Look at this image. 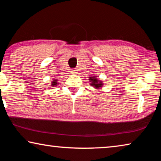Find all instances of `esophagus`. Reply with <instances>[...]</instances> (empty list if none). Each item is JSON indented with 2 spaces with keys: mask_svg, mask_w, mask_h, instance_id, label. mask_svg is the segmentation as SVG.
<instances>
[{
  "mask_svg": "<svg viewBox=\"0 0 161 161\" xmlns=\"http://www.w3.org/2000/svg\"><path fill=\"white\" fill-rule=\"evenodd\" d=\"M72 73L73 75H77V69H72Z\"/></svg>",
  "mask_w": 161,
  "mask_h": 161,
  "instance_id": "esophagus-1",
  "label": "esophagus"
}]
</instances>
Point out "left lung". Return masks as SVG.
<instances>
[{"mask_svg":"<svg viewBox=\"0 0 161 161\" xmlns=\"http://www.w3.org/2000/svg\"><path fill=\"white\" fill-rule=\"evenodd\" d=\"M89 80L90 81V85L93 86L94 89H101L103 86V82L102 81L99 80L96 76H91V77H89Z\"/></svg>","mask_w":161,"mask_h":161,"instance_id":"1","label":"left lung"}]
</instances>
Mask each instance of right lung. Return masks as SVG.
<instances>
[{
    "instance_id": "1",
    "label": "right lung",
    "mask_w": 161,
    "mask_h": 161,
    "mask_svg": "<svg viewBox=\"0 0 161 161\" xmlns=\"http://www.w3.org/2000/svg\"><path fill=\"white\" fill-rule=\"evenodd\" d=\"M58 79H54V80H53V81H51V86L52 87H54L56 86L57 85H58Z\"/></svg>"
}]
</instances>
